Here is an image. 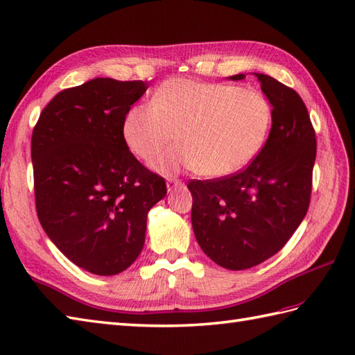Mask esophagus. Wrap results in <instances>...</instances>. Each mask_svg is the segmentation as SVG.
I'll return each mask as SVG.
<instances>
[{
    "label": "esophagus",
    "instance_id": "1",
    "mask_svg": "<svg viewBox=\"0 0 355 355\" xmlns=\"http://www.w3.org/2000/svg\"><path fill=\"white\" fill-rule=\"evenodd\" d=\"M183 182L182 180H177V178H169L168 182H166V187H168V192L177 189V187H182Z\"/></svg>",
    "mask_w": 355,
    "mask_h": 355
}]
</instances>
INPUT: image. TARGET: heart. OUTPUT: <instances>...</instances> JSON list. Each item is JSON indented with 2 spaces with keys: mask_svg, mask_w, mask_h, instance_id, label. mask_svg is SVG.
I'll use <instances>...</instances> for the list:
<instances>
[{
  "mask_svg": "<svg viewBox=\"0 0 355 355\" xmlns=\"http://www.w3.org/2000/svg\"><path fill=\"white\" fill-rule=\"evenodd\" d=\"M271 123L273 108L258 89L172 79L157 89L154 103L130 110L123 137L134 155L150 162L180 132L183 145L157 158L154 168L163 173L189 168L221 178L261 153Z\"/></svg>",
  "mask_w": 355,
  "mask_h": 355,
  "instance_id": "obj_1",
  "label": "heart"
}]
</instances>
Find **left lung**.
Instances as JSON below:
<instances>
[{"label": "left lung", "instance_id": "8db88e82", "mask_svg": "<svg viewBox=\"0 0 355 355\" xmlns=\"http://www.w3.org/2000/svg\"><path fill=\"white\" fill-rule=\"evenodd\" d=\"M254 76L273 107L266 145L244 171L187 184L195 238L210 259L229 270L252 268L281 250L305 218L311 197L315 134L305 103L271 76Z\"/></svg>", "mask_w": 355, "mask_h": 355}]
</instances>
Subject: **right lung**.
Masks as SVG:
<instances>
[{"label": "right lung", "mask_w": 355, "mask_h": 355, "mask_svg": "<svg viewBox=\"0 0 355 355\" xmlns=\"http://www.w3.org/2000/svg\"><path fill=\"white\" fill-rule=\"evenodd\" d=\"M148 89L143 80L96 78L62 89L32 134L36 212L42 229L78 267L122 273L137 259L146 216L166 183L130 153L123 122Z\"/></svg>", "instance_id": "1"}]
</instances>
